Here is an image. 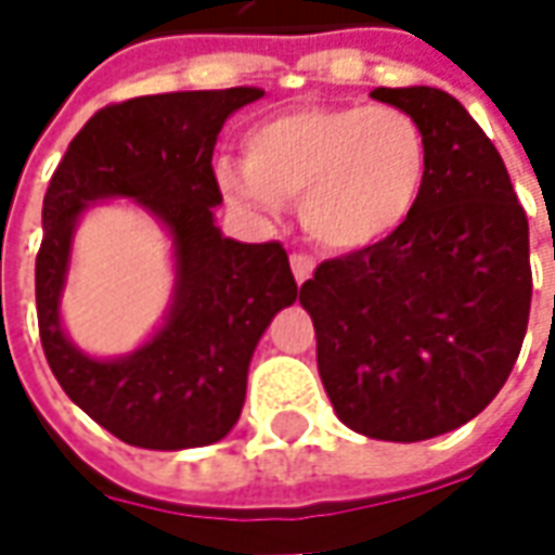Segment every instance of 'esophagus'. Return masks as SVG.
I'll list each match as a JSON object with an SVG mask.
<instances>
[{
  "mask_svg": "<svg viewBox=\"0 0 555 555\" xmlns=\"http://www.w3.org/2000/svg\"><path fill=\"white\" fill-rule=\"evenodd\" d=\"M289 268H293L296 284H306L311 278V271H314V259H311L309 253H293L289 256Z\"/></svg>",
  "mask_w": 555,
  "mask_h": 555,
  "instance_id": "esophagus-1",
  "label": "esophagus"
}]
</instances>
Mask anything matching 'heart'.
Returning <instances> with one entry per match:
<instances>
[{
	"label": "heart",
	"mask_w": 555,
	"mask_h": 555,
	"mask_svg": "<svg viewBox=\"0 0 555 555\" xmlns=\"http://www.w3.org/2000/svg\"><path fill=\"white\" fill-rule=\"evenodd\" d=\"M244 151L246 160L216 163L224 194L259 212L302 197V228L336 253L392 237L416 209L429 169L420 122L392 104L289 107L256 119Z\"/></svg>",
	"instance_id": "obj_1"
}]
</instances>
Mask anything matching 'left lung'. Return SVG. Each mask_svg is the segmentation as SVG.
Masks as SVG:
<instances>
[{
	"label": "left lung",
	"mask_w": 555,
	"mask_h": 555,
	"mask_svg": "<svg viewBox=\"0 0 555 555\" xmlns=\"http://www.w3.org/2000/svg\"><path fill=\"white\" fill-rule=\"evenodd\" d=\"M420 122L429 169L383 244L327 259L299 302L336 416L379 441L457 429L501 392L531 311L528 219L498 147L457 98L373 89Z\"/></svg>",
	"instance_id": "left-lung-1"
}]
</instances>
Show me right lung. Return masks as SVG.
Here are the masks:
<instances>
[{
	"label": "right lung",
	"instance_id": "1",
	"mask_svg": "<svg viewBox=\"0 0 555 555\" xmlns=\"http://www.w3.org/2000/svg\"><path fill=\"white\" fill-rule=\"evenodd\" d=\"M262 95L237 86L107 104L76 132L49 182L36 256L42 352L70 401L126 444L182 451L228 436L244 411L259 336L296 302L284 246L241 244L212 222V206L222 203L216 139L224 119ZM107 196H129L157 215L177 249L167 324L141 350L111 362L79 353L56 311L75 222L89 202Z\"/></svg>",
	"mask_w": 555,
	"mask_h": 555
}]
</instances>
